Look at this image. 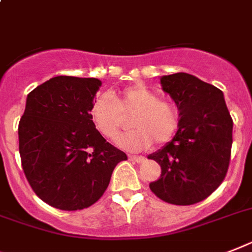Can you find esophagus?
<instances>
[{"instance_id": "esophagus-1", "label": "esophagus", "mask_w": 252, "mask_h": 252, "mask_svg": "<svg viewBox=\"0 0 252 252\" xmlns=\"http://www.w3.org/2000/svg\"><path fill=\"white\" fill-rule=\"evenodd\" d=\"M128 159H130V161H135V162H143V161H144V157H143V156L130 155V156H128Z\"/></svg>"}]
</instances>
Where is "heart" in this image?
<instances>
[{
	"instance_id": "obj_1",
	"label": "heart",
	"mask_w": 252,
	"mask_h": 252,
	"mask_svg": "<svg viewBox=\"0 0 252 252\" xmlns=\"http://www.w3.org/2000/svg\"><path fill=\"white\" fill-rule=\"evenodd\" d=\"M135 114L130 125L135 130L118 136L116 144L126 151L139 152L149 148L153 140L165 144L174 138L179 127L175 105L159 100L148 87L136 85L121 94H101L94 100L90 118L94 127L104 138L114 139L124 126V118Z\"/></svg>"
}]
</instances>
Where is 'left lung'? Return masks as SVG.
I'll use <instances>...</instances> for the list:
<instances>
[{
  "mask_svg": "<svg viewBox=\"0 0 252 252\" xmlns=\"http://www.w3.org/2000/svg\"><path fill=\"white\" fill-rule=\"evenodd\" d=\"M162 90L175 101L179 130L148 156L161 166L149 188L172 205H194L221 184L228 171L233 121L223 91L188 73L161 77Z\"/></svg>",
  "mask_w": 252,
  "mask_h": 252,
  "instance_id": "1",
  "label": "left lung"
}]
</instances>
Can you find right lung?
Listing matches in <instances>:
<instances>
[{
    "label": "right lung",
    "instance_id": "obj_1",
    "mask_svg": "<svg viewBox=\"0 0 252 252\" xmlns=\"http://www.w3.org/2000/svg\"><path fill=\"white\" fill-rule=\"evenodd\" d=\"M97 78L58 76L28 94L19 122V153L26 178L47 205L86 209L103 196L124 152L94 127L90 109Z\"/></svg>",
    "mask_w": 252,
    "mask_h": 252
}]
</instances>
